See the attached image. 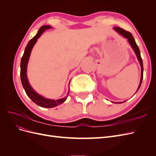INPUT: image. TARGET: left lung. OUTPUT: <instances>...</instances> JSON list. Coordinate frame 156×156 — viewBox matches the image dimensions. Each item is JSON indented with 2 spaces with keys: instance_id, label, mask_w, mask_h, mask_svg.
I'll return each mask as SVG.
<instances>
[{
  "instance_id": "left-lung-1",
  "label": "left lung",
  "mask_w": 156,
  "mask_h": 156,
  "mask_svg": "<svg viewBox=\"0 0 156 156\" xmlns=\"http://www.w3.org/2000/svg\"><path fill=\"white\" fill-rule=\"evenodd\" d=\"M114 29L115 30H116L117 32H119L120 35H122V36H124V37H126V38L127 39V40H128V42L129 43L130 45L131 46L132 49H133L135 53L136 54V57H137V58H138V60L139 61V63H140V67H141V78H140V81L139 86L138 87L137 90H136V92H137L138 90L139 89V88H140V87L141 85V83H142L143 78V64L142 58H141V56H140V53L139 48L138 45H136V42H135V40L134 39V37H133V35L131 34V33H130L129 32H127V31L125 30L124 29H122V28L118 27H115ZM124 102H125V101H124ZM123 103V102H119V103ZM115 103H119L115 102Z\"/></svg>"
}]
</instances>
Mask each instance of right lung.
<instances>
[{
    "label": "right lung",
    "instance_id": "right-lung-1",
    "mask_svg": "<svg viewBox=\"0 0 156 156\" xmlns=\"http://www.w3.org/2000/svg\"><path fill=\"white\" fill-rule=\"evenodd\" d=\"M51 28V27L49 25H44V26H42L40 28V30L36 34V35L29 41V43H28L27 45L26 46L24 54H23L21 60V72H20L21 81L23 84V87L25 89L27 95L29 96L31 99V100L34 103H35L36 104L41 107H45V108H52V107H55L56 106H57L58 105H60L61 103H64L66 100L67 97L69 94V91H68V95L66 97H64L62 99H59V100H56L45 98L44 97L41 96L39 95L37 93H36L34 90L31 87L27 77V64H28V62H29V59L30 57L32 48L34 47V44H36L37 40L41 36L42 33H43L45 30L49 29Z\"/></svg>",
    "mask_w": 156,
    "mask_h": 156
}]
</instances>
